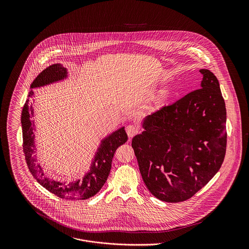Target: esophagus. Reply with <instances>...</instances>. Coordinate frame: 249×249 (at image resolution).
Here are the masks:
<instances>
[{
  "label": "esophagus",
  "instance_id": "esophagus-1",
  "mask_svg": "<svg viewBox=\"0 0 249 249\" xmlns=\"http://www.w3.org/2000/svg\"><path fill=\"white\" fill-rule=\"evenodd\" d=\"M125 130H126V133H127V135H128L129 138H132L133 136H135V135L138 133V131H139L138 127H137L136 125H133V124L127 125V126L125 127Z\"/></svg>",
  "mask_w": 249,
  "mask_h": 249
}]
</instances>
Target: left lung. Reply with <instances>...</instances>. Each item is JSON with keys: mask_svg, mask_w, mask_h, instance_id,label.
Returning a JSON list of instances; mask_svg holds the SVG:
<instances>
[{"mask_svg": "<svg viewBox=\"0 0 249 249\" xmlns=\"http://www.w3.org/2000/svg\"><path fill=\"white\" fill-rule=\"evenodd\" d=\"M201 88L142 122L132 139L142 180L166 202L191 198L218 172L226 151V108L213 72L201 69Z\"/></svg>", "mask_w": 249, "mask_h": 249, "instance_id": "obj_1", "label": "left lung"}]
</instances>
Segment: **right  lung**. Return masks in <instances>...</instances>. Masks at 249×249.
Wrapping results in <instances>:
<instances>
[{
    "label": "right lung",
    "mask_w": 249,
    "mask_h": 249,
    "mask_svg": "<svg viewBox=\"0 0 249 249\" xmlns=\"http://www.w3.org/2000/svg\"><path fill=\"white\" fill-rule=\"evenodd\" d=\"M67 77V70L60 64H53L41 71L31 88L44 86L54 81L61 80ZM34 92L31 91L29 98H32ZM33 107H29V100H27L23 107L21 123L23 130V148L25 153L26 162L30 172L37 182L47 189L52 194L63 199L69 200H83L95 196L105 185L111 170L112 159L116 149L127 141V135L124 127L113 132L106 139L102 141V144L96 153L94 161L91 165L90 172L80 180L70 183H60L54 180H50L44 177L43 170L39 164H36V159L33 155L35 153V134H34V122Z\"/></svg>",
    "instance_id": "1"
}]
</instances>
